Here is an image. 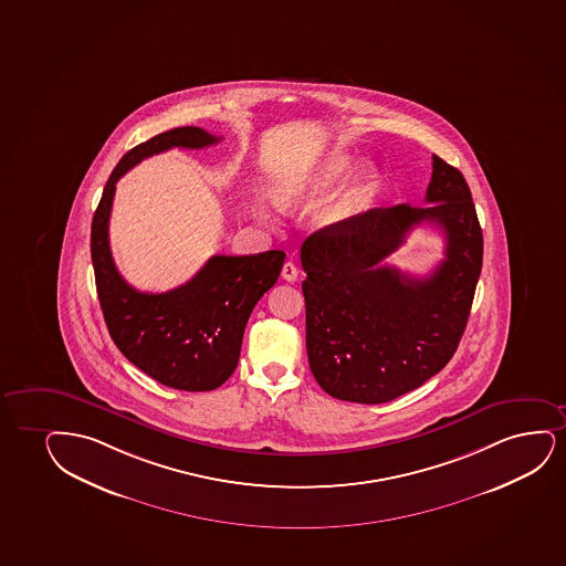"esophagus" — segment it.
<instances>
[{
	"instance_id": "obj_1",
	"label": "esophagus",
	"mask_w": 566,
	"mask_h": 566,
	"mask_svg": "<svg viewBox=\"0 0 566 566\" xmlns=\"http://www.w3.org/2000/svg\"><path fill=\"white\" fill-rule=\"evenodd\" d=\"M281 275H283V280L293 283V281L298 280V268L293 262H285L283 270H281Z\"/></svg>"
}]
</instances>
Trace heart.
<instances>
[{"instance_id": "b5f03b06", "label": "heart", "mask_w": 566, "mask_h": 566, "mask_svg": "<svg viewBox=\"0 0 566 566\" xmlns=\"http://www.w3.org/2000/svg\"><path fill=\"white\" fill-rule=\"evenodd\" d=\"M358 158L350 153L335 150L323 158L308 176L286 181L283 186L277 187L273 197L281 208L315 205V202L327 199L335 189L343 186L344 181L350 178V174L358 168ZM373 184H375V174L371 170L359 176L356 184L323 212L322 222L325 226H333V223L344 222L356 214L371 191Z\"/></svg>"}]
</instances>
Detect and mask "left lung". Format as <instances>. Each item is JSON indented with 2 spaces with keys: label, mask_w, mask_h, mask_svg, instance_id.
<instances>
[{
  "label": "left lung",
  "mask_w": 566,
  "mask_h": 566,
  "mask_svg": "<svg viewBox=\"0 0 566 566\" xmlns=\"http://www.w3.org/2000/svg\"><path fill=\"white\" fill-rule=\"evenodd\" d=\"M424 202L371 208L319 229L301 249L310 369L337 400L385 403L421 387L458 350L482 270V229L458 168L432 155ZM429 222L447 258L427 279L381 260Z\"/></svg>",
  "instance_id": "8db88e82"
}]
</instances>
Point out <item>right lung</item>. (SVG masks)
Here are the masks:
<instances>
[{
	"mask_svg": "<svg viewBox=\"0 0 566 566\" xmlns=\"http://www.w3.org/2000/svg\"><path fill=\"white\" fill-rule=\"evenodd\" d=\"M220 139L197 126H184L128 150L111 174L92 222L95 286L111 338L150 379L187 392L214 390L235 371L247 322L280 277L285 252L216 254L186 285L168 293H142L116 270L108 218L116 181L129 168L174 147L205 149Z\"/></svg>",
	"mask_w": 566,
	"mask_h": 566,
	"instance_id": "obj_1",
	"label": "right lung"
}]
</instances>
